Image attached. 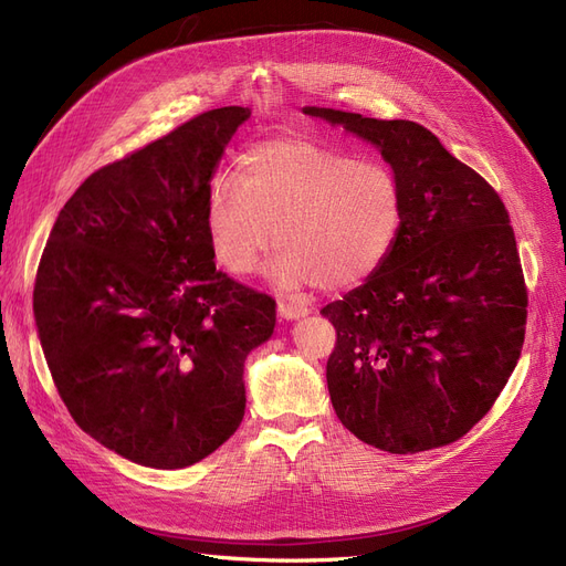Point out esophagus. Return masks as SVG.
<instances>
[{"label": "esophagus", "instance_id": "1", "mask_svg": "<svg viewBox=\"0 0 566 566\" xmlns=\"http://www.w3.org/2000/svg\"><path fill=\"white\" fill-rule=\"evenodd\" d=\"M306 314H310V306L304 302H287V300L279 302V316L283 321H297V318H304Z\"/></svg>", "mask_w": 566, "mask_h": 566}]
</instances>
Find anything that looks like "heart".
I'll return each instance as SVG.
<instances>
[{
	"mask_svg": "<svg viewBox=\"0 0 566 566\" xmlns=\"http://www.w3.org/2000/svg\"><path fill=\"white\" fill-rule=\"evenodd\" d=\"M403 212L389 165L285 139L256 146L241 172L210 184L205 231L231 276H248L279 241L273 281L339 290L364 283L387 262Z\"/></svg>",
	"mask_w": 566,
	"mask_h": 566,
	"instance_id": "1",
	"label": "heart"
}]
</instances>
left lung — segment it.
I'll list each match as a JSON object with an SVG mask.
<instances>
[{
  "instance_id": "8db88e82",
  "label": "left lung",
  "mask_w": 566,
  "mask_h": 566,
  "mask_svg": "<svg viewBox=\"0 0 566 566\" xmlns=\"http://www.w3.org/2000/svg\"><path fill=\"white\" fill-rule=\"evenodd\" d=\"M380 150L403 191L387 262L321 314L339 422L370 447L420 453L468 434L515 370L526 287L499 193L410 119L302 108Z\"/></svg>"
}]
</instances>
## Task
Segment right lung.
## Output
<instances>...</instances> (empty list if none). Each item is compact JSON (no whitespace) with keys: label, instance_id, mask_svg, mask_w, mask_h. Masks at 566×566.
I'll list each match as a JSON object with an SVG mask.
<instances>
[{"label":"right lung","instance_id":"obj_1","mask_svg":"<svg viewBox=\"0 0 566 566\" xmlns=\"http://www.w3.org/2000/svg\"><path fill=\"white\" fill-rule=\"evenodd\" d=\"M248 117L208 111L101 167L49 233L32 312L51 378L82 430L136 465L217 451L245 416V358L276 325V302L217 271L205 231Z\"/></svg>","mask_w":566,"mask_h":566}]
</instances>
